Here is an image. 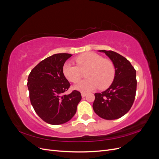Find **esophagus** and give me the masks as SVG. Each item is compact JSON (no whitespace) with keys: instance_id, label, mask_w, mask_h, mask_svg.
Returning a JSON list of instances; mask_svg holds the SVG:
<instances>
[{"instance_id":"34e87169","label":"esophagus","mask_w":159,"mask_h":159,"mask_svg":"<svg viewBox=\"0 0 159 159\" xmlns=\"http://www.w3.org/2000/svg\"><path fill=\"white\" fill-rule=\"evenodd\" d=\"M86 95H87V93H86L81 92V97H82V98H84Z\"/></svg>"}]
</instances>
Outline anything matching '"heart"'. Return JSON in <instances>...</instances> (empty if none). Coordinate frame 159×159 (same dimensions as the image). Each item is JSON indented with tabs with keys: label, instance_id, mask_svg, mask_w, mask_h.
<instances>
[{
	"label": "heart",
	"instance_id": "1",
	"mask_svg": "<svg viewBox=\"0 0 159 159\" xmlns=\"http://www.w3.org/2000/svg\"><path fill=\"white\" fill-rule=\"evenodd\" d=\"M77 66L66 62L63 66V74L70 82H79L85 72L86 80L81 81L75 88L83 92L99 88L105 89L111 85L115 79V68L112 61L96 53L87 52L78 56L75 60Z\"/></svg>",
	"mask_w": 159,
	"mask_h": 159
}]
</instances>
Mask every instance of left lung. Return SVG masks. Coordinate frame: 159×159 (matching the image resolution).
I'll use <instances>...</instances> for the list:
<instances>
[{"label": "left lung", "mask_w": 159, "mask_h": 159, "mask_svg": "<svg viewBox=\"0 0 159 159\" xmlns=\"http://www.w3.org/2000/svg\"><path fill=\"white\" fill-rule=\"evenodd\" d=\"M104 52L113 61L115 76L110 87L102 93H95L93 108L98 116L113 120L123 117L131 108L137 90L136 70L123 56L111 50Z\"/></svg>", "instance_id": "1"}]
</instances>
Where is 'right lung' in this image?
Here are the masks:
<instances>
[{"instance_id": "right-lung-1", "label": "right lung", "mask_w": 159, "mask_h": 159, "mask_svg": "<svg viewBox=\"0 0 159 159\" xmlns=\"http://www.w3.org/2000/svg\"><path fill=\"white\" fill-rule=\"evenodd\" d=\"M72 55L66 53L54 54L41 61L28 78L29 97L35 112L43 121L51 125L68 122L76 113L81 99L80 91L64 93L70 84L63 74V66Z\"/></svg>"}]
</instances>
